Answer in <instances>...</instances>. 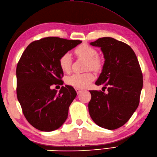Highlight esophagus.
I'll use <instances>...</instances> for the list:
<instances>
[{
    "label": "esophagus",
    "mask_w": 157,
    "mask_h": 157,
    "mask_svg": "<svg viewBox=\"0 0 157 157\" xmlns=\"http://www.w3.org/2000/svg\"><path fill=\"white\" fill-rule=\"evenodd\" d=\"M82 90L80 89V88H75V91H76L77 93H78V94H79V93L82 92Z\"/></svg>",
    "instance_id": "34e87169"
}]
</instances>
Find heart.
Here are the masks:
<instances>
[{"label": "heart", "mask_w": 157, "mask_h": 157, "mask_svg": "<svg viewBox=\"0 0 157 157\" xmlns=\"http://www.w3.org/2000/svg\"><path fill=\"white\" fill-rule=\"evenodd\" d=\"M75 55L79 57L87 60V68L92 69L94 71H98L101 69L102 63L98 55L96 50L88 44H82L75 49ZM72 64V58L69 52L63 54L59 59L60 67L64 72L68 73ZM94 75L91 72L84 73H75L67 79L68 84L77 88H85L90 82L94 80Z\"/></svg>", "instance_id": "1"}]
</instances>
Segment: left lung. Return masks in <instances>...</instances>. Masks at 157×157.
Listing matches in <instances>:
<instances>
[{"label":"left lung","mask_w":157,"mask_h":157,"mask_svg":"<svg viewBox=\"0 0 157 157\" xmlns=\"http://www.w3.org/2000/svg\"><path fill=\"white\" fill-rule=\"evenodd\" d=\"M101 49L105 63L96 85L108 93L90 90L89 113L96 124L115 129L128 121L138 108L143 86L142 70L132 48L125 43L104 37L90 42Z\"/></svg>","instance_id":"obj_1"}]
</instances>
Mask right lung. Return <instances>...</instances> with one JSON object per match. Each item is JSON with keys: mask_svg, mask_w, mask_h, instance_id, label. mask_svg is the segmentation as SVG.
I'll return each instance as SVG.
<instances>
[{"mask_svg": "<svg viewBox=\"0 0 157 157\" xmlns=\"http://www.w3.org/2000/svg\"><path fill=\"white\" fill-rule=\"evenodd\" d=\"M81 40L47 37L30 43L16 69L17 96L25 117L43 132H52L67 118L69 107L76 97L72 86H62L59 93L52 85H63L60 57Z\"/></svg>", "mask_w": 157, "mask_h": 157, "instance_id": "obj_1", "label": "right lung"}]
</instances>
